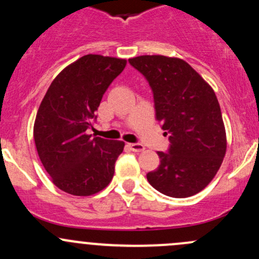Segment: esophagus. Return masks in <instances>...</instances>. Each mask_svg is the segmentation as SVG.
Segmentation results:
<instances>
[{
    "mask_svg": "<svg viewBox=\"0 0 259 259\" xmlns=\"http://www.w3.org/2000/svg\"><path fill=\"white\" fill-rule=\"evenodd\" d=\"M127 146L130 148V150L135 151V153H140V151L145 150V146L143 144H129Z\"/></svg>",
    "mask_w": 259,
    "mask_h": 259,
    "instance_id": "34e87169",
    "label": "esophagus"
}]
</instances>
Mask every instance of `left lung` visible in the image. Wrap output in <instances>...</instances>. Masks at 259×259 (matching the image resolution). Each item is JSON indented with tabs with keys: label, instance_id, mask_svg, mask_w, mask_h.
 <instances>
[{
	"label": "left lung",
	"instance_id": "8db88e82",
	"mask_svg": "<svg viewBox=\"0 0 259 259\" xmlns=\"http://www.w3.org/2000/svg\"><path fill=\"white\" fill-rule=\"evenodd\" d=\"M129 62L149 81L156 120L170 140L169 153H158L160 165L146 174L148 182L168 197H192L209 184L226 155V127L215 93L178 57L143 55Z\"/></svg>",
	"mask_w": 259,
	"mask_h": 259
}]
</instances>
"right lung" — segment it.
<instances>
[{
    "label": "right lung",
    "instance_id": "obj_1",
    "mask_svg": "<svg viewBox=\"0 0 259 259\" xmlns=\"http://www.w3.org/2000/svg\"><path fill=\"white\" fill-rule=\"evenodd\" d=\"M125 65V59L85 55L55 77L41 101L33 139L44 168L62 192L88 197L113 179L125 143L93 137L89 129L104 93Z\"/></svg>",
    "mask_w": 259,
    "mask_h": 259
}]
</instances>
